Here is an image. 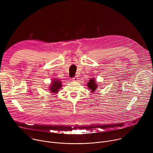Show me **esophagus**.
I'll return each instance as SVG.
<instances>
[{"mask_svg": "<svg viewBox=\"0 0 153 153\" xmlns=\"http://www.w3.org/2000/svg\"><path fill=\"white\" fill-rule=\"evenodd\" d=\"M72 79H73V80H74V81H77V80H79V77H78L77 76H75V77H74Z\"/></svg>", "mask_w": 153, "mask_h": 153, "instance_id": "34e87169", "label": "esophagus"}]
</instances>
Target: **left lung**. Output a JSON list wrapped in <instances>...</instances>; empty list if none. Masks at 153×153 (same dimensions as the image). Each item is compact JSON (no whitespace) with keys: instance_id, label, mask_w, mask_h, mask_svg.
Returning <instances> with one entry per match:
<instances>
[{"instance_id":"8db88e82","label":"left lung","mask_w":153,"mask_h":153,"mask_svg":"<svg viewBox=\"0 0 153 153\" xmlns=\"http://www.w3.org/2000/svg\"><path fill=\"white\" fill-rule=\"evenodd\" d=\"M87 86H88V89L91 91L90 92L93 93L97 89L98 86H97L94 79L91 78L90 81L88 82V83H87Z\"/></svg>"}]
</instances>
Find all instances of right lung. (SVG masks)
Wrapping results in <instances>:
<instances>
[{
  "mask_svg": "<svg viewBox=\"0 0 153 153\" xmlns=\"http://www.w3.org/2000/svg\"><path fill=\"white\" fill-rule=\"evenodd\" d=\"M62 82L57 79H53L52 80L51 84L50 85V91L51 93L54 94H57L59 92V90L62 88Z\"/></svg>",
  "mask_w": 153,
  "mask_h": 153,
  "instance_id": "add662e5",
  "label": "right lung"
}]
</instances>
